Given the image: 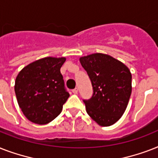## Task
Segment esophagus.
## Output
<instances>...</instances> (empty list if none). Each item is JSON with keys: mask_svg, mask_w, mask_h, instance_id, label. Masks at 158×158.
I'll use <instances>...</instances> for the list:
<instances>
[{"mask_svg": "<svg viewBox=\"0 0 158 158\" xmlns=\"http://www.w3.org/2000/svg\"><path fill=\"white\" fill-rule=\"evenodd\" d=\"M72 93H73V94H78V89H77V88H75L74 89H73V90H72Z\"/></svg>", "mask_w": 158, "mask_h": 158, "instance_id": "obj_1", "label": "esophagus"}]
</instances>
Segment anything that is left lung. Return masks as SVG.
Instances as JSON below:
<instances>
[{"instance_id": "left-lung-1", "label": "left lung", "mask_w": 158, "mask_h": 158, "mask_svg": "<svg viewBox=\"0 0 158 158\" xmlns=\"http://www.w3.org/2000/svg\"><path fill=\"white\" fill-rule=\"evenodd\" d=\"M93 86V96L83 100L90 117L101 126L115 124L125 112L132 90V75L122 62L95 53L79 59Z\"/></svg>"}]
</instances>
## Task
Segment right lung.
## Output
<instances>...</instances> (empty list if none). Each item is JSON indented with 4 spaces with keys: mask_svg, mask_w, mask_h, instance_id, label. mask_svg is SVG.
I'll use <instances>...</instances> for the list:
<instances>
[{
    "mask_svg": "<svg viewBox=\"0 0 158 158\" xmlns=\"http://www.w3.org/2000/svg\"><path fill=\"white\" fill-rule=\"evenodd\" d=\"M64 61V57L38 60L16 77V98L23 115L32 122L46 125L61 112L69 97L60 74Z\"/></svg>",
    "mask_w": 158,
    "mask_h": 158,
    "instance_id": "1",
    "label": "right lung"
}]
</instances>
